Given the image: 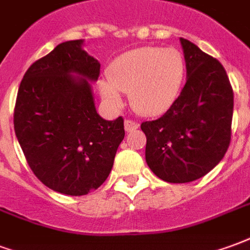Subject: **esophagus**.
<instances>
[{"mask_svg": "<svg viewBox=\"0 0 250 250\" xmlns=\"http://www.w3.org/2000/svg\"><path fill=\"white\" fill-rule=\"evenodd\" d=\"M137 127H138V123L133 121V120H125V130H126V132L136 130Z\"/></svg>", "mask_w": 250, "mask_h": 250, "instance_id": "obj_1", "label": "esophagus"}]
</instances>
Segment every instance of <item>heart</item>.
Segmentation results:
<instances>
[{"label": "heart", "instance_id": "obj_1", "mask_svg": "<svg viewBox=\"0 0 250 250\" xmlns=\"http://www.w3.org/2000/svg\"><path fill=\"white\" fill-rule=\"evenodd\" d=\"M185 67L183 53L176 48L134 49L110 63L109 81L100 83V92L112 104H120V93H129L136 112L143 116H158L177 100Z\"/></svg>", "mask_w": 250, "mask_h": 250}]
</instances>
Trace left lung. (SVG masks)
<instances>
[{
  "label": "left lung",
  "mask_w": 250,
  "mask_h": 250,
  "mask_svg": "<svg viewBox=\"0 0 250 250\" xmlns=\"http://www.w3.org/2000/svg\"><path fill=\"white\" fill-rule=\"evenodd\" d=\"M188 80L165 114L144 121L145 157L167 183L201 178L225 156L232 137L233 89L221 62L181 38Z\"/></svg>",
  "instance_id": "left-lung-1"
}]
</instances>
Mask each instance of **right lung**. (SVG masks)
Wrapping results in <instances>:
<instances>
[{
    "mask_svg": "<svg viewBox=\"0 0 250 250\" xmlns=\"http://www.w3.org/2000/svg\"><path fill=\"white\" fill-rule=\"evenodd\" d=\"M81 45L83 40L60 43L30 65L13 117L32 172L67 196H83L103 185L125 136L123 117L106 121L96 112L86 80H97L100 63ZM72 72L83 78H72Z\"/></svg>",
    "mask_w": 250,
    "mask_h": 250,
    "instance_id": "1",
    "label": "right lung"
}]
</instances>
